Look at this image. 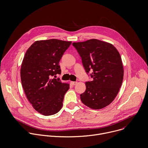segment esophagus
Listing matches in <instances>:
<instances>
[{
    "instance_id": "1",
    "label": "esophagus",
    "mask_w": 148,
    "mask_h": 148,
    "mask_svg": "<svg viewBox=\"0 0 148 148\" xmlns=\"http://www.w3.org/2000/svg\"><path fill=\"white\" fill-rule=\"evenodd\" d=\"M71 84L73 85H75L77 84V82H75V81H71Z\"/></svg>"
}]
</instances>
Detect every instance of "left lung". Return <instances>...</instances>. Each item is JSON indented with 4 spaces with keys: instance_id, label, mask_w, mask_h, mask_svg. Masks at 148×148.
I'll use <instances>...</instances> for the list:
<instances>
[{
    "instance_id": "left-lung-1",
    "label": "left lung",
    "mask_w": 148,
    "mask_h": 148,
    "mask_svg": "<svg viewBox=\"0 0 148 148\" xmlns=\"http://www.w3.org/2000/svg\"><path fill=\"white\" fill-rule=\"evenodd\" d=\"M86 73L92 70V81L86 82V90L80 95L82 103L93 110L110 104L121 87L124 74L122 59L111 43L97 39L73 42Z\"/></svg>"
}]
</instances>
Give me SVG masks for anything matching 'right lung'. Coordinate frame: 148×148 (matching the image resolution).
Instances as JSON below:
<instances>
[{"instance_id":"obj_1","label":"right lung","mask_w":148,"mask_h":148,"mask_svg":"<svg viewBox=\"0 0 148 148\" xmlns=\"http://www.w3.org/2000/svg\"><path fill=\"white\" fill-rule=\"evenodd\" d=\"M71 41L49 39L35 41L26 51L21 67V79L25 95L38 113L49 116L62 108L69 84L51 78L61 73L59 65Z\"/></svg>"}]
</instances>
